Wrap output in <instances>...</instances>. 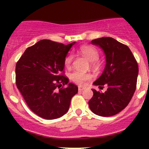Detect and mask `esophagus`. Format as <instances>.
<instances>
[{"instance_id":"obj_1","label":"esophagus","mask_w":149,"mask_h":149,"mask_svg":"<svg viewBox=\"0 0 149 149\" xmlns=\"http://www.w3.org/2000/svg\"><path fill=\"white\" fill-rule=\"evenodd\" d=\"M85 88L84 87H81V86H78V90L79 91H83V90H84Z\"/></svg>"}]
</instances>
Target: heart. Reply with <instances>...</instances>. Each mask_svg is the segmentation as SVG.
<instances>
[{
	"mask_svg": "<svg viewBox=\"0 0 149 149\" xmlns=\"http://www.w3.org/2000/svg\"><path fill=\"white\" fill-rule=\"evenodd\" d=\"M79 52L81 54H83L89 61H90L92 66H95L96 65L95 60L98 58V52L97 49L94 48L92 46L83 45L80 47ZM73 56L72 54H68L64 59V65L66 67L69 68L71 66V63L73 61ZM71 80L73 82L79 85H83L85 81L90 80L92 78V75L90 73L82 72L79 71H75L70 75Z\"/></svg>",
	"mask_w": 149,
	"mask_h": 149,
	"instance_id": "heart-1",
	"label": "heart"
}]
</instances>
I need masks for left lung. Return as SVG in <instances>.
I'll return each instance as SVG.
<instances>
[{
  "instance_id": "1",
  "label": "left lung",
  "mask_w": 149,
  "mask_h": 149,
  "mask_svg": "<svg viewBox=\"0 0 149 149\" xmlns=\"http://www.w3.org/2000/svg\"><path fill=\"white\" fill-rule=\"evenodd\" d=\"M91 42L103 49L106 56L103 73L93 85L100 88L106 85L108 89L104 93L92 89L93 96L89 107L96 115L114 116L123 110L132 98L139 73L137 62L129 47L113 38H100Z\"/></svg>"
}]
</instances>
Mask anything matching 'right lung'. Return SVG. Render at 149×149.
Returning <instances> with one entry per match:
<instances>
[{
  "instance_id": "1",
  "label": "right lung",
  "mask_w": 149,
  "mask_h": 149,
  "mask_svg": "<svg viewBox=\"0 0 149 149\" xmlns=\"http://www.w3.org/2000/svg\"><path fill=\"white\" fill-rule=\"evenodd\" d=\"M75 43L41 40L26 49L17 62V87L31 110L42 118L64 116L78 92V87L63 75L64 59ZM65 84L66 88H61Z\"/></svg>"
}]
</instances>
